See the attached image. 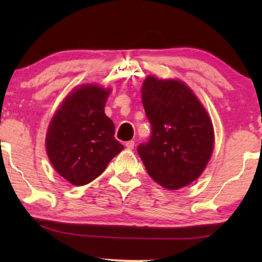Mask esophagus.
<instances>
[{"label": "esophagus", "mask_w": 262, "mask_h": 262, "mask_svg": "<svg viewBox=\"0 0 262 262\" xmlns=\"http://www.w3.org/2000/svg\"><path fill=\"white\" fill-rule=\"evenodd\" d=\"M134 145H135L134 140H129V141H127V143H125V146H127V148H128L129 150L134 149Z\"/></svg>", "instance_id": "1"}]
</instances>
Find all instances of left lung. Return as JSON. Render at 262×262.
<instances>
[{
	"instance_id": "1",
	"label": "left lung",
	"mask_w": 262,
	"mask_h": 262,
	"mask_svg": "<svg viewBox=\"0 0 262 262\" xmlns=\"http://www.w3.org/2000/svg\"><path fill=\"white\" fill-rule=\"evenodd\" d=\"M141 102L151 137L138 146V154L150 177L167 189L196 181L214 144L212 121L202 103L186 83L151 75L141 87Z\"/></svg>"
}]
</instances>
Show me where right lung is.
I'll use <instances>...</instances> for the list:
<instances>
[{"label":"right lung","instance_id":"right-lung-1","mask_svg":"<svg viewBox=\"0 0 262 262\" xmlns=\"http://www.w3.org/2000/svg\"><path fill=\"white\" fill-rule=\"evenodd\" d=\"M108 89L76 87L56 111L45 138L54 169L75 186L90 183L103 172L123 145L114 138V124L104 114Z\"/></svg>","mask_w":262,"mask_h":262}]
</instances>
